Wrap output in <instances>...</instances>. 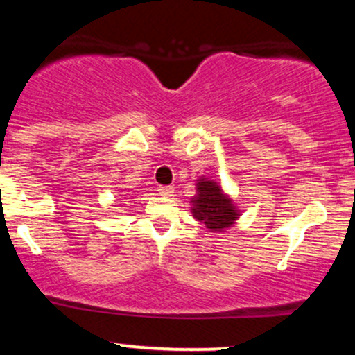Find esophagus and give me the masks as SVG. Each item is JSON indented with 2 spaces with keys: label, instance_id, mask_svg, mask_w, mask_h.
I'll list each match as a JSON object with an SVG mask.
<instances>
[{
  "label": "esophagus",
  "instance_id": "obj_1",
  "mask_svg": "<svg viewBox=\"0 0 355 355\" xmlns=\"http://www.w3.org/2000/svg\"><path fill=\"white\" fill-rule=\"evenodd\" d=\"M173 187L172 185H160L158 187V193L162 195V197H172L173 195Z\"/></svg>",
  "mask_w": 355,
  "mask_h": 355
}]
</instances>
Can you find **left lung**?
I'll list each match as a JSON object with an SVG mask.
<instances>
[{"label":"left lung","mask_w":355,"mask_h":355,"mask_svg":"<svg viewBox=\"0 0 355 355\" xmlns=\"http://www.w3.org/2000/svg\"><path fill=\"white\" fill-rule=\"evenodd\" d=\"M191 214L210 232L229 229L240 217V210L222 187L209 178L197 180V195L191 198Z\"/></svg>","instance_id":"1"}]
</instances>
